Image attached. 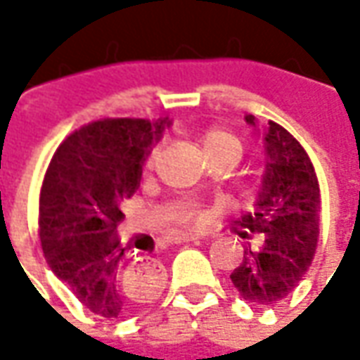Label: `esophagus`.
I'll return each mask as SVG.
<instances>
[{"mask_svg":"<svg viewBox=\"0 0 360 360\" xmlns=\"http://www.w3.org/2000/svg\"><path fill=\"white\" fill-rule=\"evenodd\" d=\"M185 241H200V235L198 233H187L185 237H183Z\"/></svg>","mask_w":360,"mask_h":360,"instance_id":"esophagus-1","label":"esophagus"}]
</instances>
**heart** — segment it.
Instances as JSON below:
<instances>
[{
    "instance_id": "b5f03b06",
    "label": "heart",
    "mask_w": 360,
    "mask_h": 360,
    "mask_svg": "<svg viewBox=\"0 0 360 360\" xmlns=\"http://www.w3.org/2000/svg\"><path fill=\"white\" fill-rule=\"evenodd\" d=\"M196 144L204 154V158L210 162L212 165H227V167H233L241 162L243 158V144L241 141L221 127H208L200 133L196 134ZM162 154V144H156L154 148L150 150L144 167L146 169H154ZM179 221L183 226H191V224H198L200 216L193 210H187L185 214H181Z\"/></svg>"
}]
</instances>
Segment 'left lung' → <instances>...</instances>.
<instances>
[{
	"mask_svg": "<svg viewBox=\"0 0 360 360\" xmlns=\"http://www.w3.org/2000/svg\"><path fill=\"white\" fill-rule=\"evenodd\" d=\"M245 121L257 127L255 115ZM262 144V187L252 212L239 221L250 233H260L262 243L258 249H245L231 281L245 301L274 307L299 285L312 264L320 233V187L309 154L283 127L270 121Z\"/></svg>",
	"mask_w": 360,
	"mask_h": 360,
	"instance_id": "obj_1",
	"label": "left lung"
}]
</instances>
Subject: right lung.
Wrapping results in <instances>:
<instances>
[{
  "label": "right lung",
  "mask_w": 360,
  "mask_h": 360,
  "mask_svg": "<svg viewBox=\"0 0 360 360\" xmlns=\"http://www.w3.org/2000/svg\"><path fill=\"white\" fill-rule=\"evenodd\" d=\"M169 125L167 117L94 121L67 136L46 172L38 219L44 257L98 316H129L160 291V264H131L117 227L148 152Z\"/></svg>",
  "instance_id": "add662e5"
}]
</instances>
